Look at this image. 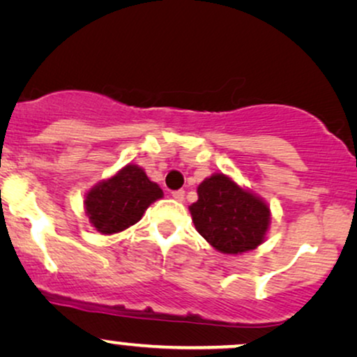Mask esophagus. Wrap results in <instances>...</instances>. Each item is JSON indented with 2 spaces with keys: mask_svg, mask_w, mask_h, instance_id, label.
<instances>
[{
  "mask_svg": "<svg viewBox=\"0 0 357 357\" xmlns=\"http://www.w3.org/2000/svg\"><path fill=\"white\" fill-rule=\"evenodd\" d=\"M171 196H173L176 201H183L184 199V191H181V189H179V191H173V192H171Z\"/></svg>",
  "mask_w": 357,
  "mask_h": 357,
  "instance_id": "esophagus-1",
  "label": "esophagus"
}]
</instances>
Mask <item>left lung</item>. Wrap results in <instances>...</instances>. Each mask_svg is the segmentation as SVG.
<instances>
[{"instance_id": "8db88e82", "label": "left lung", "mask_w": 357, "mask_h": 357, "mask_svg": "<svg viewBox=\"0 0 357 357\" xmlns=\"http://www.w3.org/2000/svg\"><path fill=\"white\" fill-rule=\"evenodd\" d=\"M189 212L196 231L227 255L261 245L272 219L267 202L224 173H214L197 186V201Z\"/></svg>"}]
</instances>
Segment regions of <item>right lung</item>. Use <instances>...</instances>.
I'll list each match as a JSON object with an SVG mask.
<instances>
[{
    "label": "right lung",
    "instance_id": "obj_1",
    "mask_svg": "<svg viewBox=\"0 0 357 357\" xmlns=\"http://www.w3.org/2000/svg\"><path fill=\"white\" fill-rule=\"evenodd\" d=\"M163 189L148 178L138 165H126L110 178L102 179L85 194L84 209L89 224L103 236L119 234L143 218Z\"/></svg>",
    "mask_w": 357,
    "mask_h": 357
}]
</instances>
